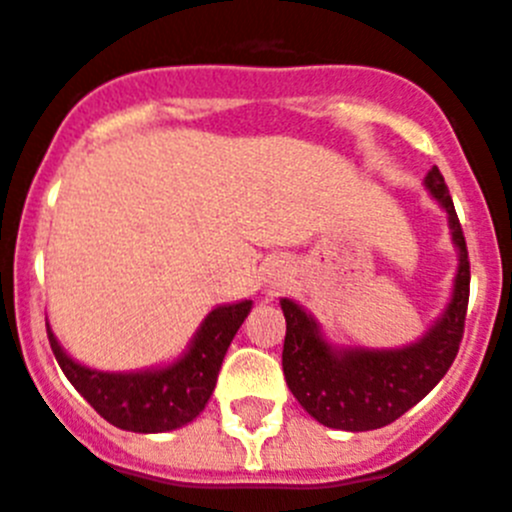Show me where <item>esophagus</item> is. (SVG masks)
Listing matches in <instances>:
<instances>
[{
	"label": "esophagus",
	"mask_w": 512,
	"mask_h": 512,
	"mask_svg": "<svg viewBox=\"0 0 512 512\" xmlns=\"http://www.w3.org/2000/svg\"><path fill=\"white\" fill-rule=\"evenodd\" d=\"M284 279H287V269H284L282 264H271L269 269H266L264 287H269V289H277L279 284H284Z\"/></svg>",
	"instance_id": "1"
}]
</instances>
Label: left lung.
<instances>
[{
	"label": "left lung",
	"mask_w": 512,
	"mask_h": 512,
	"mask_svg": "<svg viewBox=\"0 0 512 512\" xmlns=\"http://www.w3.org/2000/svg\"><path fill=\"white\" fill-rule=\"evenodd\" d=\"M423 184L449 215L459 266L449 305L418 341L402 348L336 346L323 336L310 312L289 297L279 300L287 320L282 351L287 387L328 428L359 433L390 425L441 382L459 354L469 305L467 241L438 166L425 174Z\"/></svg>",
	"instance_id": "1"
}]
</instances>
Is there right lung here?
<instances>
[{
	"label": "right lung",
	"instance_id": "obj_1",
	"mask_svg": "<svg viewBox=\"0 0 512 512\" xmlns=\"http://www.w3.org/2000/svg\"><path fill=\"white\" fill-rule=\"evenodd\" d=\"M251 305L253 300L217 305L179 359L140 372H102L79 364L63 351L48 320L45 328L66 379L107 423L133 433H166L192 423L205 410L230 341Z\"/></svg>",
	"mask_w": 512,
	"mask_h": 512
}]
</instances>
